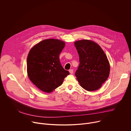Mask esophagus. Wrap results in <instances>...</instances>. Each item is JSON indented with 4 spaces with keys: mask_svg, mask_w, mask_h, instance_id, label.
Wrapping results in <instances>:
<instances>
[{
    "mask_svg": "<svg viewBox=\"0 0 131 131\" xmlns=\"http://www.w3.org/2000/svg\"><path fill=\"white\" fill-rule=\"evenodd\" d=\"M69 72H70V73H71V74H72V73H73V69H70L69 70Z\"/></svg>",
    "mask_w": 131,
    "mask_h": 131,
    "instance_id": "obj_1",
    "label": "esophagus"
}]
</instances>
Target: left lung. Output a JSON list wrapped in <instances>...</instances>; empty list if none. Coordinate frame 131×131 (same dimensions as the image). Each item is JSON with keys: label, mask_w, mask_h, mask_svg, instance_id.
Instances as JSON below:
<instances>
[{"label": "left lung", "mask_w": 131, "mask_h": 131, "mask_svg": "<svg viewBox=\"0 0 131 131\" xmlns=\"http://www.w3.org/2000/svg\"><path fill=\"white\" fill-rule=\"evenodd\" d=\"M79 56L75 76L80 85L88 91L100 89L109 77L110 65L106 55L96 43L89 40L74 42Z\"/></svg>", "instance_id": "obj_1"}]
</instances>
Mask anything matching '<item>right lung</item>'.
<instances>
[{
    "label": "right lung",
    "mask_w": 131,
    "mask_h": 131,
    "mask_svg": "<svg viewBox=\"0 0 131 131\" xmlns=\"http://www.w3.org/2000/svg\"><path fill=\"white\" fill-rule=\"evenodd\" d=\"M65 42L58 39L43 40L33 47L27 59L28 76L43 92L50 93L61 85L69 72L62 67L59 55Z\"/></svg>",
    "instance_id": "add662e5"
}]
</instances>
